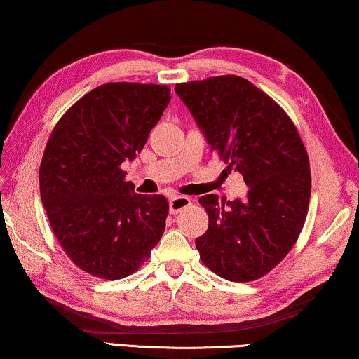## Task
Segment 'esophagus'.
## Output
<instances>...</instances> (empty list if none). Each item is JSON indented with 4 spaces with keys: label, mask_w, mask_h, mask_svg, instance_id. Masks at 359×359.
<instances>
[{
    "label": "esophagus",
    "mask_w": 359,
    "mask_h": 359,
    "mask_svg": "<svg viewBox=\"0 0 359 359\" xmlns=\"http://www.w3.org/2000/svg\"><path fill=\"white\" fill-rule=\"evenodd\" d=\"M190 204H191L190 198H187V196H172L169 200V210H170V214H179L184 209L190 208Z\"/></svg>",
    "instance_id": "1"
}]
</instances>
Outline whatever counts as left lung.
Here are the masks:
<instances>
[{"instance_id": "8db88e82", "label": "left lung", "mask_w": 359, "mask_h": 359, "mask_svg": "<svg viewBox=\"0 0 359 359\" xmlns=\"http://www.w3.org/2000/svg\"><path fill=\"white\" fill-rule=\"evenodd\" d=\"M210 150L249 187L244 201L206 195L208 231L200 259L229 281L259 280L291 251L309 212L310 161L287 113L236 75L175 84Z\"/></svg>"}]
</instances>
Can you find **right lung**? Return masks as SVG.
<instances>
[{
  "instance_id": "add662e5",
  "label": "right lung",
  "mask_w": 359,
  "mask_h": 359,
  "mask_svg": "<svg viewBox=\"0 0 359 359\" xmlns=\"http://www.w3.org/2000/svg\"><path fill=\"white\" fill-rule=\"evenodd\" d=\"M169 93L164 84H102L50 133L39 166L41 201L62 249L89 275H133L161 240L166 196L135 193L121 164L144 149Z\"/></svg>"
}]
</instances>
